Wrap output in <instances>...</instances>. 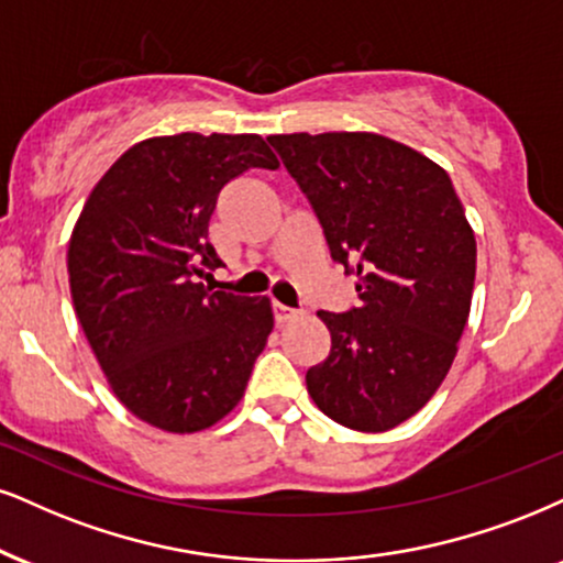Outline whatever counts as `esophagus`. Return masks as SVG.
I'll list each match as a JSON object with an SVG mask.
<instances>
[{
	"instance_id": "obj_1",
	"label": "esophagus",
	"mask_w": 563,
	"mask_h": 563,
	"mask_svg": "<svg viewBox=\"0 0 563 563\" xmlns=\"http://www.w3.org/2000/svg\"><path fill=\"white\" fill-rule=\"evenodd\" d=\"M274 318H276V323H289L297 318V310L287 308V305H282V302H274Z\"/></svg>"
}]
</instances>
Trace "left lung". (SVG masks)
<instances>
[{
	"label": "left lung",
	"instance_id": "left-lung-1",
	"mask_svg": "<svg viewBox=\"0 0 563 563\" xmlns=\"http://www.w3.org/2000/svg\"><path fill=\"white\" fill-rule=\"evenodd\" d=\"M268 143L308 196L357 308L318 318L331 352L305 373L331 420L384 433L428 405L456 357L475 287V234L439 164L376 133Z\"/></svg>",
	"mask_w": 563,
	"mask_h": 563
}]
</instances>
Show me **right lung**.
<instances>
[{
	"label": "right lung",
	"mask_w": 563,
	"mask_h": 563,
	"mask_svg": "<svg viewBox=\"0 0 563 563\" xmlns=\"http://www.w3.org/2000/svg\"><path fill=\"white\" fill-rule=\"evenodd\" d=\"M253 166L279 169L261 135L148 137L109 166L69 238L82 334L117 399L166 433L232 412L274 329L268 297L200 282L221 266L208 242L221 187Z\"/></svg>",
	"instance_id": "add662e5"
}]
</instances>
